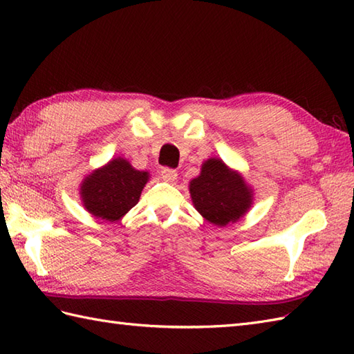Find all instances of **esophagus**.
Masks as SVG:
<instances>
[{"label":"esophagus","instance_id":"obj_1","mask_svg":"<svg viewBox=\"0 0 354 354\" xmlns=\"http://www.w3.org/2000/svg\"><path fill=\"white\" fill-rule=\"evenodd\" d=\"M161 178L164 181L167 183H175L176 181V176H178V171L175 169H170V167H162L160 171Z\"/></svg>","mask_w":354,"mask_h":354}]
</instances>
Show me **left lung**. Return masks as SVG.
<instances>
[{
    "instance_id": "1",
    "label": "left lung",
    "mask_w": 354,
    "mask_h": 354,
    "mask_svg": "<svg viewBox=\"0 0 354 354\" xmlns=\"http://www.w3.org/2000/svg\"><path fill=\"white\" fill-rule=\"evenodd\" d=\"M190 194L198 212L219 227L239 221L252 202L243 179L216 158L202 165L201 175L190 183Z\"/></svg>"
}]
</instances>
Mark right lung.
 Instances as JSON below:
<instances>
[{"label": "right lung", "instance_id": "add662e5", "mask_svg": "<svg viewBox=\"0 0 354 354\" xmlns=\"http://www.w3.org/2000/svg\"><path fill=\"white\" fill-rule=\"evenodd\" d=\"M147 179V171L135 170L126 160L117 158L85 179L82 199L93 216L115 222L137 205Z\"/></svg>", "mask_w": 354, "mask_h": 354}]
</instances>
